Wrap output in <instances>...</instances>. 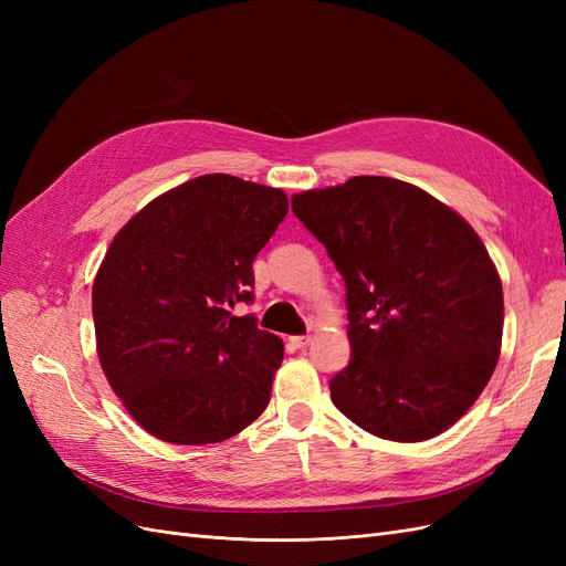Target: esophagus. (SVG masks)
<instances>
[{"label": "esophagus", "instance_id": "34e87169", "mask_svg": "<svg viewBox=\"0 0 566 566\" xmlns=\"http://www.w3.org/2000/svg\"><path fill=\"white\" fill-rule=\"evenodd\" d=\"M290 342H293L295 349H306L312 345V335H295V337H290Z\"/></svg>", "mask_w": 566, "mask_h": 566}]
</instances>
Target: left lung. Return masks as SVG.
Masks as SVG:
<instances>
[{
	"instance_id": "8db88e82",
	"label": "left lung",
	"mask_w": 566,
	"mask_h": 566,
	"mask_svg": "<svg viewBox=\"0 0 566 566\" xmlns=\"http://www.w3.org/2000/svg\"><path fill=\"white\" fill-rule=\"evenodd\" d=\"M293 212L347 290L352 358L331 399L361 430L424 441L455 424L491 380L503 285L465 219L389 177L293 196Z\"/></svg>"
}]
</instances>
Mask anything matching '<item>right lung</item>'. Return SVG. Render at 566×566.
<instances>
[{
  "label": "right lung",
  "mask_w": 566,
  "mask_h": 566,
  "mask_svg": "<svg viewBox=\"0 0 566 566\" xmlns=\"http://www.w3.org/2000/svg\"><path fill=\"white\" fill-rule=\"evenodd\" d=\"M287 214L281 188L202 175L132 217L104 256L92 312L101 368L146 432L198 447L264 413L283 342L233 316Z\"/></svg>",
  "instance_id": "right-lung-1"
}]
</instances>
